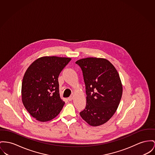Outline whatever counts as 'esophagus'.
I'll use <instances>...</instances> for the list:
<instances>
[{"mask_svg": "<svg viewBox=\"0 0 155 155\" xmlns=\"http://www.w3.org/2000/svg\"><path fill=\"white\" fill-rule=\"evenodd\" d=\"M73 99V97L72 96H70L69 97H68V101H72Z\"/></svg>", "mask_w": 155, "mask_h": 155, "instance_id": "obj_1", "label": "esophagus"}]
</instances>
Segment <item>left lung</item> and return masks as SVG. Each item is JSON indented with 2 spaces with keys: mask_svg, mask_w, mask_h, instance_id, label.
<instances>
[{
  "mask_svg": "<svg viewBox=\"0 0 155 155\" xmlns=\"http://www.w3.org/2000/svg\"><path fill=\"white\" fill-rule=\"evenodd\" d=\"M76 63L82 69L87 95L86 107L80 115L91 126L102 125L112 117L120 102L123 88L119 74L103 58H87Z\"/></svg>",
  "mask_w": 155,
  "mask_h": 155,
  "instance_id": "1",
  "label": "left lung"
}]
</instances>
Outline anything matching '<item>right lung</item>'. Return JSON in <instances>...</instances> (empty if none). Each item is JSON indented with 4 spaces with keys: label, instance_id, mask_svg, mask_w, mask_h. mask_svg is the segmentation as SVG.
Wrapping results in <instances>:
<instances>
[{
    "label": "right lung",
    "instance_id": "1",
    "mask_svg": "<svg viewBox=\"0 0 155 155\" xmlns=\"http://www.w3.org/2000/svg\"><path fill=\"white\" fill-rule=\"evenodd\" d=\"M71 58L44 56L33 62L24 74L22 102L32 117L47 122L61 112L64 102L61 99L58 78Z\"/></svg>",
    "mask_w": 155,
    "mask_h": 155
}]
</instances>
